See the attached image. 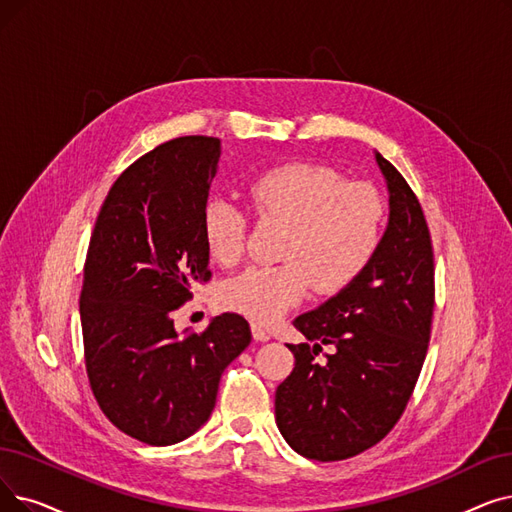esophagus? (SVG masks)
Masks as SVG:
<instances>
[{"instance_id": "obj_1", "label": "esophagus", "mask_w": 512, "mask_h": 512, "mask_svg": "<svg viewBox=\"0 0 512 512\" xmlns=\"http://www.w3.org/2000/svg\"><path fill=\"white\" fill-rule=\"evenodd\" d=\"M251 330H253V339L255 341H259V343H265V341H270V332L265 330L261 324H257V322H253L251 324Z\"/></svg>"}]
</instances>
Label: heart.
I'll return each mask as SVG.
<instances>
[{
	"instance_id": "obj_1",
	"label": "heart",
	"mask_w": 512,
	"mask_h": 512,
	"mask_svg": "<svg viewBox=\"0 0 512 512\" xmlns=\"http://www.w3.org/2000/svg\"><path fill=\"white\" fill-rule=\"evenodd\" d=\"M247 196L263 219L288 224L280 265H251L219 288V301L259 324L276 322L314 286L320 295L343 291L379 247L385 198L368 182H347L326 165L286 163L251 177ZM249 213L224 196L203 209V238L219 265H234L247 247Z\"/></svg>"
}]
</instances>
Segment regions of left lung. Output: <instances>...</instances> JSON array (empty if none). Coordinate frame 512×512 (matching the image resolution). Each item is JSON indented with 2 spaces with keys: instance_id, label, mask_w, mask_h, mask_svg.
Here are the masks:
<instances>
[{
  "instance_id": "8db88e82",
  "label": "left lung",
  "mask_w": 512,
  "mask_h": 512,
  "mask_svg": "<svg viewBox=\"0 0 512 512\" xmlns=\"http://www.w3.org/2000/svg\"><path fill=\"white\" fill-rule=\"evenodd\" d=\"M389 226L362 274L295 318L314 342L288 345L295 368L276 389V425L297 454L335 462L376 446L402 418L427 358L435 307L433 244L416 194L381 152ZM322 344L336 347L317 362Z\"/></svg>"
}]
</instances>
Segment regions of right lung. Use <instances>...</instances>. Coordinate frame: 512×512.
Listing matches in <instances>:
<instances>
[{
  "label": "right lung",
  "mask_w": 512,
  "mask_h": 512,
  "mask_svg": "<svg viewBox=\"0 0 512 512\" xmlns=\"http://www.w3.org/2000/svg\"><path fill=\"white\" fill-rule=\"evenodd\" d=\"M219 154L217 138L184 136L131 163L104 198L85 257L87 379L106 418L148 446L201 429L221 372L251 343L238 314L184 335L171 320L192 286L211 280L203 209Z\"/></svg>",
  "instance_id": "1"
}]
</instances>
